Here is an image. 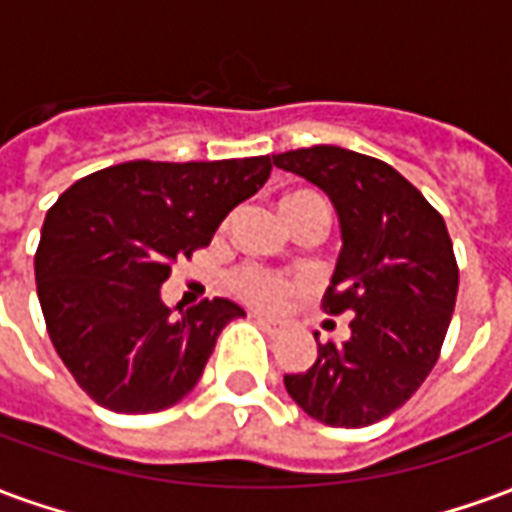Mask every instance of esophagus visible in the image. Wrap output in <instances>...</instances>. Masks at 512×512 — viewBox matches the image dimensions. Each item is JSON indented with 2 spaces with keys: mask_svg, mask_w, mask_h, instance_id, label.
<instances>
[{
  "mask_svg": "<svg viewBox=\"0 0 512 512\" xmlns=\"http://www.w3.org/2000/svg\"><path fill=\"white\" fill-rule=\"evenodd\" d=\"M252 318H255L257 326H263V329H266L268 334H279V332H282V329H285V323L274 321V318H268V315H260V312H255Z\"/></svg>",
  "mask_w": 512,
  "mask_h": 512,
  "instance_id": "obj_1",
  "label": "esophagus"
}]
</instances>
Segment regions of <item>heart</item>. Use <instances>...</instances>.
Masks as SVG:
<instances>
[{
    "label": "heart",
    "mask_w": 512,
    "mask_h": 512,
    "mask_svg": "<svg viewBox=\"0 0 512 512\" xmlns=\"http://www.w3.org/2000/svg\"><path fill=\"white\" fill-rule=\"evenodd\" d=\"M279 213L282 219L288 222V227H293L296 222H301L304 216H326L329 219V208L326 202L312 194V191H290L279 200ZM233 290L249 304H257V307H277L279 301L285 299V293L290 288H296V282H290L288 277L282 274H274V271H266L260 266H244L238 268L230 279Z\"/></svg>",
    "instance_id": "1"
}]
</instances>
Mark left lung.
<instances>
[{"label":"left lung","instance_id":"1","mask_svg":"<svg viewBox=\"0 0 512 512\" xmlns=\"http://www.w3.org/2000/svg\"><path fill=\"white\" fill-rule=\"evenodd\" d=\"M332 200L343 249L323 310L351 312L345 343H318L285 389L312 419L365 428L406 403L439 359L458 296V263L439 211L397 169L337 145L274 156Z\"/></svg>","mask_w":512,"mask_h":512}]
</instances>
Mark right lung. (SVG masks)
I'll return each mask as SVG.
<instances>
[{"instance_id": "add662e5", "label": "right lung", "mask_w": 512, "mask_h": 512, "mask_svg": "<svg viewBox=\"0 0 512 512\" xmlns=\"http://www.w3.org/2000/svg\"><path fill=\"white\" fill-rule=\"evenodd\" d=\"M268 175L271 156L126 161L76 180L51 205L35 255L40 310L98 406L153 414L200 381L216 337L246 312L230 299L167 307L161 285Z\"/></svg>"}]
</instances>
